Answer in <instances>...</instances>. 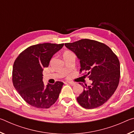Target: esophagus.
Masks as SVG:
<instances>
[{"mask_svg":"<svg viewBox=\"0 0 134 134\" xmlns=\"http://www.w3.org/2000/svg\"><path fill=\"white\" fill-rule=\"evenodd\" d=\"M69 84H70V85H71V86H74V85H76V83H74V82H72V81H68L67 82Z\"/></svg>","mask_w":134,"mask_h":134,"instance_id":"34e87169","label":"esophagus"}]
</instances>
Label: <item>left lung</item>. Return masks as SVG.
Returning <instances> with one entry per match:
<instances>
[{"label":"left lung","instance_id":"1","mask_svg":"<svg viewBox=\"0 0 134 134\" xmlns=\"http://www.w3.org/2000/svg\"><path fill=\"white\" fill-rule=\"evenodd\" d=\"M65 46L80 60V70L92 81L90 86L83 85V92L77 97L86 109L100 106L112 96L118 86L120 63L117 56L105 44L94 40L82 39Z\"/></svg>","mask_w":134,"mask_h":134}]
</instances>
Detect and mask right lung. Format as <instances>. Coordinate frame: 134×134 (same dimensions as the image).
Masks as SVG:
<instances>
[{
    "mask_svg": "<svg viewBox=\"0 0 134 134\" xmlns=\"http://www.w3.org/2000/svg\"><path fill=\"white\" fill-rule=\"evenodd\" d=\"M64 44L44 43L32 45L18 55L13 65L12 81L15 89L26 102L37 108L47 109L55 103L64 83L54 85L42 81V71Z\"/></svg>",
    "mask_w": 134,
    "mask_h": 134,
    "instance_id": "obj_1",
    "label": "right lung"
}]
</instances>
